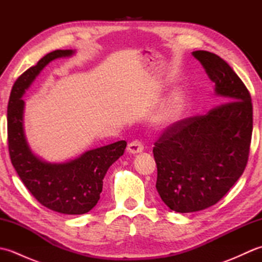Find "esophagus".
<instances>
[{
	"label": "esophagus",
	"instance_id": "obj_1",
	"mask_svg": "<svg viewBox=\"0 0 262 262\" xmlns=\"http://www.w3.org/2000/svg\"><path fill=\"white\" fill-rule=\"evenodd\" d=\"M143 149H144V144L142 143V141H138V140L130 142L127 146L128 153H132V154L141 153V152H143Z\"/></svg>",
	"mask_w": 262,
	"mask_h": 262
}]
</instances>
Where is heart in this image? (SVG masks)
Wrapping results in <instances>:
<instances>
[{
    "mask_svg": "<svg viewBox=\"0 0 262 262\" xmlns=\"http://www.w3.org/2000/svg\"><path fill=\"white\" fill-rule=\"evenodd\" d=\"M182 104H183V99L181 96H177L173 100H172V102L170 103L169 108L166 109L165 111V118L166 119H171V118H174V117L179 114V111L182 108Z\"/></svg>",
    "mask_w": 262,
    "mask_h": 262,
    "instance_id": "b5f03b06",
    "label": "heart"
}]
</instances>
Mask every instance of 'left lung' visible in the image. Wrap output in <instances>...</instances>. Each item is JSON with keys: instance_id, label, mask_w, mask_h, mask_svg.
<instances>
[{"instance_id": "1", "label": "left lung", "mask_w": 262, "mask_h": 262, "mask_svg": "<svg viewBox=\"0 0 262 262\" xmlns=\"http://www.w3.org/2000/svg\"><path fill=\"white\" fill-rule=\"evenodd\" d=\"M222 102L206 115L166 127L154 143L157 190L178 213L219 203L246 169L253 127L251 96L231 66L216 54L196 51Z\"/></svg>"}]
</instances>
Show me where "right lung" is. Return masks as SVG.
<instances>
[{
    "instance_id": "obj_1",
    "label": "right lung",
    "mask_w": 262,
    "mask_h": 262,
    "mask_svg": "<svg viewBox=\"0 0 262 262\" xmlns=\"http://www.w3.org/2000/svg\"><path fill=\"white\" fill-rule=\"evenodd\" d=\"M73 51H54L22 73L11 90L8 104V146L12 165L28 190L45 207L60 214L81 215L97 205L109 166L125 152L126 141L85 152L62 164L43 162L31 152L24 132L25 91L45 66Z\"/></svg>"
}]
</instances>
